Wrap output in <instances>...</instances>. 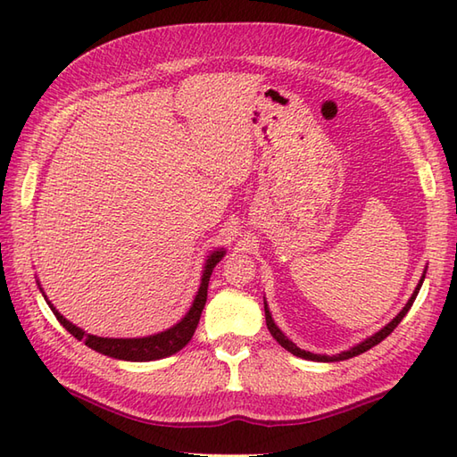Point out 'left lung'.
I'll list each match as a JSON object with an SVG mask.
<instances>
[{
	"label": "left lung",
	"mask_w": 457,
	"mask_h": 457,
	"mask_svg": "<svg viewBox=\"0 0 457 457\" xmlns=\"http://www.w3.org/2000/svg\"><path fill=\"white\" fill-rule=\"evenodd\" d=\"M424 274H427V272H422V277H420V280H419V284H417L415 292H412V295L409 298V302L405 303V307H403V310L394 317V320H391L384 328H379V331H378V333H374L372 337L364 338L362 343H358V345H354L353 348H348V350H343V353H338V354H333V356H327V354H313V353H310V350H302V348L295 346V345L290 341V338L286 337V335L280 331V328L277 327V323H274L272 315H270V310H269V305H267V300H264V317H267V327H269L270 335H272L274 338H277V343H278L280 346H284L286 350H288V353H292L294 356L303 358V360H313V362H341V360H348V358H353V356H358V354L366 353V350H370L372 346L379 345L381 341H384V338H386L387 335L394 333V328L401 323L403 317H405V315H407V312L411 310L412 302H415L417 294H419V290H420V286H422V282H424Z\"/></svg>",
	"instance_id": "left-lung-1"
}]
</instances>
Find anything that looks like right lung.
<instances>
[{
    "instance_id": "right-lung-1",
    "label": "right lung",
    "mask_w": 457,
    "mask_h": 457,
    "mask_svg": "<svg viewBox=\"0 0 457 457\" xmlns=\"http://www.w3.org/2000/svg\"><path fill=\"white\" fill-rule=\"evenodd\" d=\"M226 254V249H216L210 253V257L204 262V270H203V278H200V288L195 295L193 305L187 312V315L180 320L179 323H175L173 327L165 328V331L157 333V335H150V337H140V338H111V337H97L91 333H85L83 328H79L78 325H73L71 321H68L54 305H52L46 298L45 290L38 288L45 295L46 303L50 305L52 313L56 315V320L63 325L68 333H71L78 341H83L89 348L97 350V353L111 356V358H119V360H129V362H150V360H162L171 356L175 353H179L180 348L187 346L190 338H193L196 325L200 321V315H203L204 303H206V295H208V282L212 277V270H214L216 264L221 261V257Z\"/></svg>"
}]
</instances>
